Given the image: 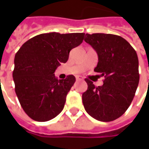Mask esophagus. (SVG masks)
Here are the masks:
<instances>
[{
    "label": "esophagus",
    "instance_id": "1",
    "mask_svg": "<svg viewBox=\"0 0 149 149\" xmlns=\"http://www.w3.org/2000/svg\"><path fill=\"white\" fill-rule=\"evenodd\" d=\"M76 79H77V81H82V80H83V77H82L81 76H77V77H76Z\"/></svg>",
    "mask_w": 149,
    "mask_h": 149
}]
</instances>
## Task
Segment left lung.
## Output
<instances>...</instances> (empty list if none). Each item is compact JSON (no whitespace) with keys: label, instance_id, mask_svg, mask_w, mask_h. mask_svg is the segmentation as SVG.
I'll list each match as a JSON object with an SVG mask.
<instances>
[{"label":"left lung","instance_id":"8db88e82","mask_svg":"<svg viewBox=\"0 0 149 149\" xmlns=\"http://www.w3.org/2000/svg\"><path fill=\"white\" fill-rule=\"evenodd\" d=\"M84 41L98 55L94 71L104 77L102 86L96 87L88 79L82 94L86 112L97 120L112 121L121 116L137 88L140 75L136 52L123 37L104 33H86Z\"/></svg>","mask_w":149,"mask_h":149}]
</instances>
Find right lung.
<instances>
[{"instance_id": "1", "label": "right lung", "mask_w": 149, "mask_h": 149, "mask_svg": "<svg viewBox=\"0 0 149 149\" xmlns=\"http://www.w3.org/2000/svg\"><path fill=\"white\" fill-rule=\"evenodd\" d=\"M84 37L83 33L40 34L23 44L16 53L15 92L30 118L48 121L63 110L76 78L68 75L65 80H57L54 72L67 62L70 51L80 45Z\"/></svg>"}]
</instances>
